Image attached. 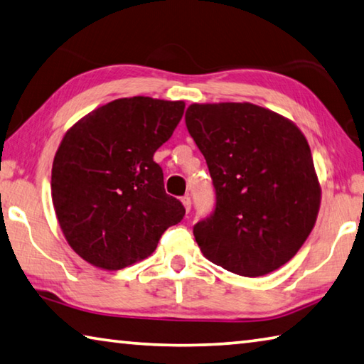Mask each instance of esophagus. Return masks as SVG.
I'll list each match as a JSON object with an SVG mask.
<instances>
[{
	"mask_svg": "<svg viewBox=\"0 0 364 364\" xmlns=\"http://www.w3.org/2000/svg\"><path fill=\"white\" fill-rule=\"evenodd\" d=\"M182 205H183V208H186V211L190 213V209H192V200H190L188 195L182 196Z\"/></svg>",
	"mask_w": 364,
	"mask_h": 364,
	"instance_id": "obj_1",
	"label": "esophagus"
}]
</instances>
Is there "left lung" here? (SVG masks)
<instances>
[{
	"instance_id": "1",
	"label": "left lung",
	"mask_w": 364,
	"mask_h": 364,
	"mask_svg": "<svg viewBox=\"0 0 364 364\" xmlns=\"http://www.w3.org/2000/svg\"><path fill=\"white\" fill-rule=\"evenodd\" d=\"M186 124L215 188L193 227L205 257L241 277H262L296 256L314 228L321 188L301 129L254 104H193Z\"/></svg>"
}]
</instances>
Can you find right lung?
I'll use <instances>...</instances> for the list:
<instances>
[{"label": "right lung", "instance_id": "add662e5", "mask_svg": "<svg viewBox=\"0 0 364 364\" xmlns=\"http://www.w3.org/2000/svg\"><path fill=\"white\" fill-rule=\"evenodd\" d=\"M182 100L117 99L63 136L50 192L68 245L99 269L119 270L149 257L186 208L164 190L153 155L181 121Z\"/></svg>", "mask_w": 364, "mask_h": 364}]
</instances>
